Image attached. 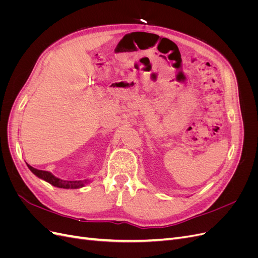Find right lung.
Segmentation results:
<instances>
[{"instance_id":"right-lung-1","label":"right lung","mask_w":258,"mask_h":258,"mask_svg":"<svg viewBox=\"0 0 258 258\" xmlns=\"http://www.w3.org/2000/svg\"><path fill=\"white\" fill-rule=\"evenodd\" d=\"M28 168L32 171L36 176L44 179L46 182H48L53 186L59 187V188H80V187L84 186V183H86L83 181H63V179H60L56 176H53L50 172H47V171L37 170L33 167H31L30 165H28Z\"/></svg>"}]
</instances>
